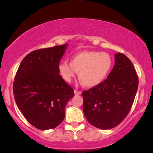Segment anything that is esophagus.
<instances>
[{
    "label": "esophagus",
    "instance_id": "34e87169",
    "mask_svg": "<svg viewBox=\"0 0 153 153\" xmlns=\"http://www.w3.org/2000/svg\"><path fill=\"white\" fill-rule=\"evenodd\" d=\"M74 93H75V96H80V95L81 94V92H80V91H77V90H75L74 91Z\"/></svg>",
    "mask_w": 153,
    "mask_h": 153
}]
</instances>
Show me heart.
<instances>
[{
    "label": "heart",
    "instance_id": "1",
    "mask_svg": "<svg viewBox=\"0 0 153 153\" xmlns=\"http://www.w3.org/2000/svg\"><path fill=\"white\" fill-rule=\"evenodd\" d=\"M113 65V58L108 53L82 51L74 54L70 62H59L58 70L65 81L71 82L78 73V79L82 85L93 88L106 80Z\"/></svg>",
    "mask_w": 153,
    "mask_h": 153
}]
</instances>
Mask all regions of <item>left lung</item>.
<instances>
[{
	"instance_id": "8db88e82",
	"label": "left lung",
	"mask_w": 153,
	"mask_h": 153,
	"mask_svg": "<svg viewBox=\"0 0 153 153\" xmlns=\"http://www.w3.org/2000/svg\"><path fill=\"white\" fill-rule=\"evenodd\" d=\"M114 57V66L106 80L82 94L85 118L101 129H111L124 120L138 88V77L130 59L119 52Z\"/></svg>"
}]
</instances>
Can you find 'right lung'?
I'll use <instances>...</instances> for the list:
<instances>
[{
	"instance_id": "obj_1",
	"label": "right lung",
	"mask_w": 153,
	"mask_h": 153,
	"mask_svg": "<svg viewBox=\"0 0 153 153\" xmlns=\"http://www.w3.org/2000/svg\"><path fill=\"white\" fill-rule=\"evenodd\" d=\"M68 45L34 50L23 59L16 74L13 95L19 109L41 130L55 128L74 91L59 75L58 65Z\"/></svg>"
}]
</instances>
